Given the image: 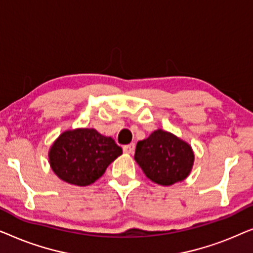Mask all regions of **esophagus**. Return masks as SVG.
<instances>
[{"instance_id":"obj_1","label":"esophagus","mask_w":253,"mask_h":253,"mask_svg":"<svg viewBox=\"0 0 253 253\" xmlns=\"http://www.w3.org/2000/svg\"><path fill=\"white\" fill-rule=\"evenodd\" d=\"M134 148H136V145L133 143H131L129 145H126V146H123V152L126 154H132L134 152Z\"/></svg>"}]
</instances>
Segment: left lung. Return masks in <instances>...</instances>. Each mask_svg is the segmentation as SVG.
<instances>
[{"mask_svg":"<svg viewBox=\"0 0 253 253\" xmlns=\"http://www.w3.org/2000/svg\"><path fill=\"white\" fill-rule=\"evenodd\" d=\"M134 160L147 178L162 186L182 182L188 177L195 162L191 145L162 129L137 143Z\"/></svg>","mask_w":253,"mask_h":253,"instance_id":"1","label":"left lung"}]
</instances>
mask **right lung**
Listing matches in <instances>:
<instances>
[{"mask_svg":"<svg viewBox=\"0 0 253 253\" xmlns=\"http://www.w3.org/2000/svg\"><path fill=\"white\" fill-rule=\"evenodd\" d=\"M122 154V148L112 137L93 127L65 130L48 152L54 174L72 185L86 186L105 174L112 162Z\"/></svg>","mask_w":253,"mask_h":253,"instance_id":"add662e5","label":"right lung"}]
</instances>
